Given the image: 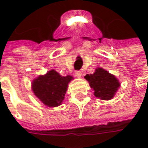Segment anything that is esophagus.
<instances>
[{
	"mask_svg": "<svg viewBox=\"0 0 148 148\" xmlns=\"http://www.w3.org/2000/svg\"><path fill=\"white\" fill-rule=\"evenodd\" d=\"M75 76H76L77 78H81V76H82V72H81V71H77V72H76V73H75Z\"/></svg>",
	"mask_w": 148,
	"mask_h": 148,
	"instance_id": "esophagus-1",
	"label": "esophagus"
}]
</instances>
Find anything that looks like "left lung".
<instances>
[{"instance_id": "8db88e82", "label": "left lung", "mask_w": 148, "mask_h": 148, "mask_svg": "<svg viewBox=\"0 0 148 148\" xmlns=\"http://www.w3.org/2000/svg\"><path fill=\"white\" fill-rule=\"evenodd\" d=\"M85 78L95 91V96L101 99H112L120 87L117 79L103 68L96 69L94 74H87Z\"/></svg>"}]
</instances>
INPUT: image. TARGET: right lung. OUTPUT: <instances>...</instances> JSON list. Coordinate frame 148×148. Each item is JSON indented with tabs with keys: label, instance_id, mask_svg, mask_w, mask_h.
Masks as SVG:
<instances>
[{
	"label": "right lung",
	"instance_id": "obj_1",
	"mask_svg": "<svg viewBox=\"0 0 148 148\" xmlns=\"http://www.w3.org/2000/svg\"><path fill=\"white\" fill-rule=\"evenodd\" d=\"M72 76H62L54 70L40 76L32 82L34 95L48 107H57L62 103L67 85Z\"/></svg>",
	"mask_w": 148,
	"mask_h": 148
}]
</instances>
